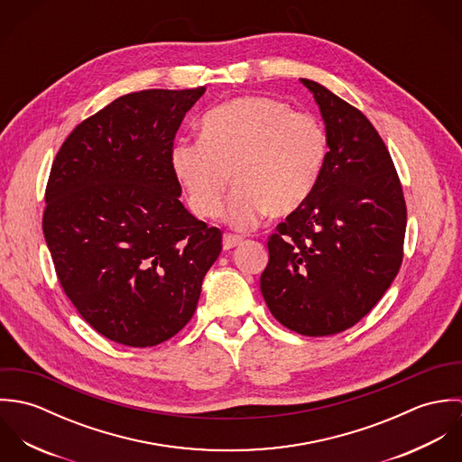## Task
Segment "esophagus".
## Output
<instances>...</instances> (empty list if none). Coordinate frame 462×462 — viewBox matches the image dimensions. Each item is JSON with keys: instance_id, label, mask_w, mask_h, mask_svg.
<instances>
[{"instance_id": "esophagus-1", "label": "esophagus", "mask_w": 462, "mask_h": 462, "mask_svg": "<svg viewBox=\"0 0 462 462\" xmlns=\"http://www.w3.org/2000/svg\"><path fill=\"white\" fill-rule=\"evenodd\" d=\"M242 242H244V236H240V235H233V233L224 235V249H226V251H229V249L240 245Z\"/></svg>"}]
</instances>
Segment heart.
I'll return each mask as SVG.
<instances>
[{
  "instance_id": "1",
  "label": "heart",
  "mask_w": 462,
  "mask_h": 462,
  "mask_svg": "<svg viewBox=\"0 0 462 462\" xmlns=\"http://www.w3.org/2000/svg\"><path fill=\"white\" fill-rule=\"evenodd\" d=\"M199 134L172 145V172L200 218L218 215L233 174L236 190L224 218L240 229L256 226L266 211L288 217L302 208L328 158V133L317 116L263 96L211 108Z\"/></svg>"
}]
</instances>
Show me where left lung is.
I'll return each instance as SVG.
<instances>
[{
  "mask_svg": "<svg viewBox=\"0 0 462 462\" xmlns=\"http://www.w3.org/2000/svg\"><path fill=\"white\" fill-rule=\"evenodd\" d=\"M300 81L320 106L329 151L311 198L268 236L260 286L279 324L330 336L354 328L393 282L407 208L392 154L366 116L324 85Z\"/></svg>",
  "mask_w": 462,
  "mask_h": 462,
  "instance_id": "8db88e82",
  "label": "left lung"
}]
</instances>
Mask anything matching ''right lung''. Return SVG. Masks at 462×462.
Instances as JSON below:
<instances>
[{"label": "right lung", "mask_w": 462, "mask_h": 462, "mask_svg": "<svg viewBox=\"0 0 462 462\" xmlns=\"http://www.w3.org/2000/svg\"><path fill=\"white\" fill-rule=\"evenodd\" d=\"M206 87L117 97L79 123L46 185L42 231L59 281L105 337L154 346L183 329L222 231L181 204L171 149Z\"/></svg>", "instance_id": "obj_1"}]
</instances>
